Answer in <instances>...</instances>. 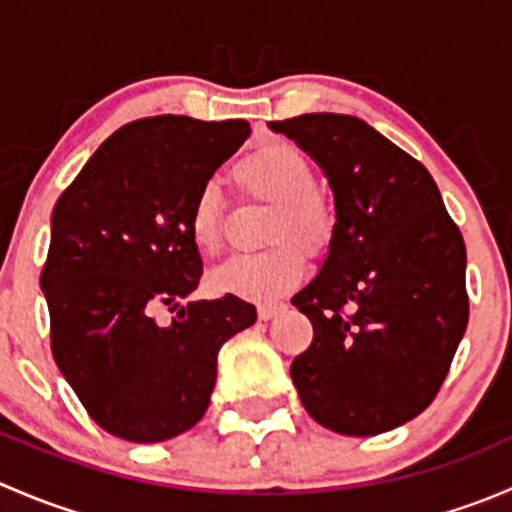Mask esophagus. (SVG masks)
Instances as JSON below:
<instances>
[{
  "label": "esophagus",
  "mask_w": 512,
  "mask_h": 512,
  "mask_svg": "<svg viewBox=\"0 0 512 512\" xmlns=\"http://www.w3.org/2000/svg\"><path fill=\"white\" fill-rule=\"evenodd\" d=\"M280 312H285V304H282V302L280 304H260V307H257V317H260L262 322L277 317Z\"/></svg>",
  "instance_id": "obj_1"
}]
</instances>
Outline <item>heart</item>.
Returning <instances> with one entry per match:
<instances>
[{
	"instance_id": "obj_1",
	"label": "heart",
	"mask_w": 512,
	"mask_h": 512,
	"mask_svg": "<svg viewBox=\"0 0 512 512\" xmlns=\"http://www.w3.org/2000/svg\"><path fill=\"white\" fill-rule=\"evenodd\" d=\"M235 178L247 195L275 205L267 223L270 250L230 257L213 270L210 287L250 302H272L297 287L304 275V257L322 255L334 232L327 200L314 190V170L302 151L287 141H265L242 156ZM190 240L205 255L223 247V195L218 185L205 183L188 215Z\"/></svg>"
}]
</instances>
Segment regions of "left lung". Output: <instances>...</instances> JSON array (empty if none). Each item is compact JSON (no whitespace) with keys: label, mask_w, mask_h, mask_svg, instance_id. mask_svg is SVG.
Masks as SVG:
<instances>
[{"label":"left lung","mask_w":512,"mask_h":512,"mask_svg":"<svg viewBox=\"0 0 512 512\" xmlns=\"http://www.w3.org/2000/svg\"><path fill=\"white\" fill-rule=\"evenodd\" d=\"M329 180L327 260L292 304L314 339L292 361L307 414L376 436L436 399L468 324L466 245L431 173L356 116L272 121Z\"/></svg>","instance_id":"left-lung-1"}]
</instances>
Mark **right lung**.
Segmentation results:
<instances>
[{
    "instance_id": "right-lung-1",
    "label": "right lung",
    "mask_w": 512,
    "mask_h": 512,
    "mask_svg": "<svg viewBox=\"0 0 512 512\" xmlns=\"http://www.w3.org/2000/svg\"><path fill=\"white\" fill-rule=\"evenodd\" d=\"M247 136V121L141 118L108 136L56 200L41 272L51 354L113 436L158 443L193 428L220 347L255 324V304L235 294L185 302L203 275L190 205Z\"/></svg>"
}]
</instances>
